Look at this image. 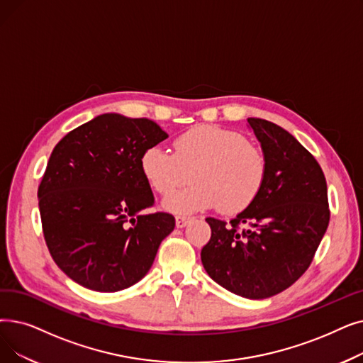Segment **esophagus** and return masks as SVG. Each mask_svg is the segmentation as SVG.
<instances>
[{
  "label": "esophagus",
  "mask_w": 363,
  "mask_h": 363,
  "mask_svg": "<svg viewBox=\"0 0 363 363\" xmlns=\"http://www.w3.org/2000/svg\"><path fill=\"white\" fill-rule=\"evenodd\" d=\"M175 220H177V227L178 228H184L188 223H190L191 218L190 216H185V215H177Z\"/></svg>",
  "instance_id": "esophagus-1"
}]
</instances>
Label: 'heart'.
Wrapping results in <instances>:
<instances>
[{
  "instance_id": "b5f03b06",
  "label": "heart",
  "mask_w": 363,
  "mask_h": 363,
  "mask_svg": "<svg viewBox=\"0 0 363 363\" xmlns=\"http://www.w3.org/2000/svg\"><path fill=\"white\" fill-rule=\"evenodd\" d=\"M175 152L162 147L148 148L140 170L155 193L169 196L192 173L194 184L164 200L166 211L193 213L218 206L224 213H238L257 199L267 177V157L235 130L212 124L179 135Z\"/></svg>"
}]
</instances>
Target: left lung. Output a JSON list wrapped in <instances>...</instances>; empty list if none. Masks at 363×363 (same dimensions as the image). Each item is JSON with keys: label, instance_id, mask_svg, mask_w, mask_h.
<instances>
[{"label": "left lung", "instance_id": "1", "mask_svg": "<svg viewBox=\"0 0 363 363\" xmlns=\"http://www.w3.org/2000/svg\"><path fill=\"white\" fill-rule=\"evenodd\" d=\"M247 128L267 157L264 185L230 225L206 218L212 235L201 262L227 291L262 299L308 269L329 224L328 188L316 159L289 132L262 118H247ZM239 223L248 228L239 232Z\"/></svg>", "mask_w": 363, "mask_h": 363}]
</instances>
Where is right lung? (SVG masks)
I'll return each mask as SVG.
<instances>
[{"instance_id": "right-lung-1", "label": "right lung", "mask_w": 363, "mask_h": 363, "mask_svg": "<svg viewBox=\"0 0 363 363\" xmlns=\"http://www.w3.org/2000/svg\"><path fill=\"white\" fill-rule=\"evenodd\" d=\"M167 133L148 118L108 113L69 132L55 147L38 186L44 239L59 269L96 292L143 279L175 228L154 204L140 159Z\"/></svg>"}]
</instances>
